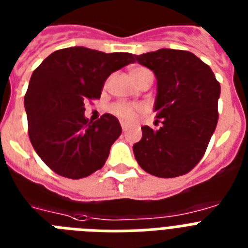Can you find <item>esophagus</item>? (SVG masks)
Here are the masks:
<instances>
[{
    "instance_id": "obj_1",
    "label": "esophagus",
    "mask_w": 248,
    "mask_h": 248,
    "mask_svg": "<svg viewBox=\"0 0 248 248\" xmlns=\"http://www.w3.org/2000/svg\"><path fill=\"white\" fill-rule=\"evenodd\" d=\"M120 125H122L123 132H126V129H128V124H126L125 122H120Z\"/></svg>"
}]
</instances>
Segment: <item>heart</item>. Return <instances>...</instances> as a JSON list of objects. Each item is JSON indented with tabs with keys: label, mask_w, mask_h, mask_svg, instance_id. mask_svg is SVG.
Returning a JSON list of instances; mask_svg holds the SVG:
<instances>
[{
	"label": "heart",
	"mask_w": 248,
	"mask_h": 248,
	"mask_svg": "<svg viewBox=\"0 0 248 248\" xmlns=\"http://www.w3.org/2000/svg\"><path fill=\"white\" fill-rule=\"evenodd\" d=\"M129 74L130 78L136 82V80H138V79L144 77V75L152 74V73L146 68L136 66V68L130 69ZM111 112L114 115H116L118 118L123 119V120L132 122V120H134L140 112H143V106H140V105L126 104V102H116V104H114L111 106Z\"/></svg>",
	"instance_id": "1"
}]
</instances>
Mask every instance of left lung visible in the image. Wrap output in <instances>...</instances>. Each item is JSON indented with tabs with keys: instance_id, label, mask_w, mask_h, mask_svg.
<instances>
[{
	"instance_id": "1",
	"label": "left lung",
	"mask_w": 248,
	"mask_h": 248,
	"mask_svg": "<svg viewBox=\"0 0 248 248\" xmlns=\"http://www.w3.org/2000/svg\"><path fill=\"white\" fill-rule=\"evenodd\" d=\"M157 79L158 129L142 126L133 146L140 166L160 178L189 173L200 162L217 128L220 83L209 65L188 51L161 48L134 55Z\"/></svg>"
}]
</instances>
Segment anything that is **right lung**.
Masks as SVG:
<instances>
[{"label": "right lung", "instance_id": "add662e5", "mask_svg": "<svg viewBox=\"0 0 248 248\" xmlns=\"http://www.w3.org/2000/svg\"><path fill=\"white\" fill-rule=\"evenodd\" d=\"M130 62L132 53L69 47L51 53L33 71L24 97L28 134L52 171L80 179L105 165L122 126L110 114L88 122L84 104L100 98L108 75Z\"/></svg>", "mask_w": 248, "mask_h": 248}]
</instances>
